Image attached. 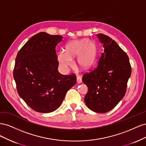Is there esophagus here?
Instances as JSON below:
<instances>
[{"label":"esophagus","instance_id":"1","mask_svg":"<svg viewBox=\"0 0 146 146\" xmlns=\"http://www.w3.org/2000/svg\"><path fill=\"white\" fill-rule=\"evenodd\" d=\"M77 83H81L82 82V76H77Z\"/></svg>","mask_w":146,"mask_h":146}]
</instances>
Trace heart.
Segmentation results:
<instances>
[{
  "label": "heart",
  "mask_w": 146,
  "mask_h": 146,
  "mask_svg": "<svg viewBox=\"0 0 146 146\" xmlns=\"http://www.w3.org/2000/svg\"><path fill=\"white\" fill-rule=\"evenodd\" d=\"M65 52H60L58 60L61 68L67 69L72 64V58L77 56V63L83 69H90L94 64L96 56V47L86 39L73 41L65 47Z\"/></svg>",
  "instance_id": "obj_1"
}]
</instances>
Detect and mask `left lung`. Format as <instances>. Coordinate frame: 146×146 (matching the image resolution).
Here are the masks:
<instances>
[{
    "instance_id": "obj_1",
    "label": "left lung",
    "mask_w": 146,
    "mask_h": 146,
    "mask_svg": "<svg viewBox=\"0 0 146 146\" xmlns=\"http://www.w3.org/2000/svg\"><path fill=\"white\" fill-rule=\"evenodd\" d=\"M96 36L104 51L97 67L83 74L82 81L88 87L84 100L92 111L104 113L125 96L131 68L129 56L113 39L102 33Z\"/></svg>"
}]
</instances>
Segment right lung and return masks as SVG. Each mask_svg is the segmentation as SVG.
Here are the masks:
<instances>
[{
  "label": "right lung",
  "instance_id": "1",
  "mask_svg": "<svg viewBox=\"0 0 146 146\" xmlns=\"http://www.w3.org/2000/svg\"><path fill=\"white\" fill-rule=\"evenodd\" d=\"M60 35L40 32L34 35L18 52L13 77L19 96L39 113L55 111L66 92L76 83L75 74L62 75L55 47L62 41Z\"/></svg>",
  "mask_w": 146,
  "mask_h": 146
}]
</instances>
